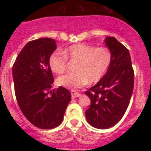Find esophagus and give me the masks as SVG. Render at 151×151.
<instances>
[{"instance_id": "obj_1", "label": "esophagus", "mask_w": 151, "mask_h": 151, "mask_svg": "<svg viewBox=\"0 0 151 151\" xmlns=\"http://www.w3.org/2000/svg\"><path fill=\"white\" fill-rule=\"evenodd\" d=\"M79 96H81V93L76 92V91H72V98H76V97H79Z\"/></svg>"}]
</instances>
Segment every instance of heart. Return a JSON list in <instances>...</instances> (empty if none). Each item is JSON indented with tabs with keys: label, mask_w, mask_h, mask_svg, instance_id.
I'll use <instances>...</instances> for the list:
<instances>
[{
	"label": "heart",
	"mask_w": 151,
	"mask_h": 151,
	"mask_svg": "<svg viewBox=\"0 0 151 151\" xmlns=\"http://www.w3.org/2000/svg\"><path fill=\"white\" fill-rule=\"evenodd\" d=\"M68 60L77 61V72L60 76L58 84L70 89H77L89 83L95 84L104 77L112 62V52L107 47H96L79 43L66 48L63 53L55 51L50 55L49 65L57 74L65 72Z\"/></svg>",
	"instance_id": "heart-1"
}]
</instances>
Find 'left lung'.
<instances>
[{
	"mask_svg": "<svg viewBox=\"0 0 151 151\" xmlns=\"http://www.w3.org/2000/svg\"><path fill=\"white\" fill-rule=\"evenodd\" d=\"M105 44L112 52L111 64L104 77L85 91L91 99V105L85 112L86 120L100 129L116 125L124 116L134 86L129 50L114 37L106 38Z\"/></svg>",
	"mask_w": 151,
	"mask_h": 151,
	"instance_id": "obj_1",
	"label": "left lung"
}]
</instances>
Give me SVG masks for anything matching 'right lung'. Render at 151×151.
<instances>
[{"mask_svg": "<svg viewBox=\"0 0 151 151\" xmlns=\"http://www.w3.org/2000/svg\"><path fill=\"white\" fill-rule=\"evenodd\" d=\"M56 49L54 39L32 40L22 48L13 66L19 107L26 119L41 129H54L61 124L72 97L62 86L50 91L54 77L49 58Z\"/></svg>", "mask_w": 151, "mask_h": 151, "instance_id": "right-lung-1", "label": "right lung"}]
</instances>
